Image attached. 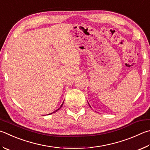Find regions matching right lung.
I'll use <instances>...</instances> for the list:
<instances>
[{"label": "right lung", "mask_w": 150, "mask_h": 150, "mask_svg": "<svg viewBox=\"0 0 150 150\" xmlns=\"http://www.w3.org/2000/svg\"><path fill=\"white\" fill-rule=\"evenodd\" d=\"M62 105H63V103H62V105L60 106V108H59V109H58V110H56L55 111H54V112H53V113H55V112H56V111H58V110H59V109H60V108H62ZM52 113H50V114H52ZM50 114H48V115H50Z\"/></svg>", "instance_id": "right-lung-1"}]
</instances>
